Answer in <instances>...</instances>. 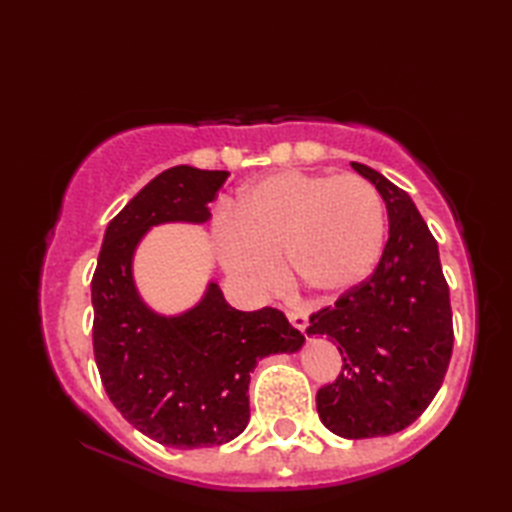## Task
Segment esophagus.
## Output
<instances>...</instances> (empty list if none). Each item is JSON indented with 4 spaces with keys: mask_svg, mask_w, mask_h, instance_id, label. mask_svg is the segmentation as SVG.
<instances>
[{
    "mask_svg": "<svg viewBox=\"0 0 512 512\" xmlns=\"http://www.w3.org/2000/svg\"><path fill=\"white\" fill-rule=\"evenodd\" d=\"M288 319H290V323L295 325V328L299 330V332H303L308 328V312H303V310H290L288 312Z\"/></svg>",
    "mask_w": 512,
    "mask_h": 512,
    "instance_id": "34e87169",
    "label": "esophagus"
}]
</instances>
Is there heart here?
Listing matches in <instances>:
<instances>
[{"instance_id":"b5f03b06","label":"heart","mask_w":512,"mask_h":512,"mask_svg":"<svg viewBox=\"0 0 512 512\" xmlns=\"http://www.w3.org/2000/svg\"><path fill=\"white\" fill-rule=\"evenodd\" d=\"M387 209L363 176L284 171L248 187L233 213L217 215L222 268L250 295L290 275L319 297H336L372 275L383 255Z\"/></svg>"}]
</instances>
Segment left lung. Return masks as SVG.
Masks as SVG:
<instances>
[{"instance_id": "1", "label": "left lung", "mask_w": 512, "mask_h": 512, "mask_svg": "<svg viewBox=\"0 0 512 512\" xmlns=\"http://www.w3.org/2000/svg\"><path fill=\"white\" fill-rule=\"evenodd\" d=\"M352 167L383 195L389 239L374 273L314 312L306 332L330 336L343 356L341 374L317 391L321 422L361 440L398 433L429 407L451 361L453 314L438 242L409 193Z\"/></svg>"}]
</instances>
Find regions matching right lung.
I'll list each match as a JSON object with an SVG mask.
<instances>
[{
  "label": "right lung",
  "mask_w": 512,
  "mask_h": 512,
  "mask_svg": "<svg viewBox=\"0 0 512 512\" xmlns=\"http://www.w3.org/2000/svg\"><path fill=\"white\" fill-rule=\"evenodd\" d=\"M228 171L178 165L140 189L107 224L92 277L96 367L127 422L176 449L217 447L246 429L250 372L306 341L277 308L235 310L209 281L187 312L151 310L134 284V253L151 226L204 224Z\"/></svg>",
  "instance_id": "obj_1"
}]
</instances>
